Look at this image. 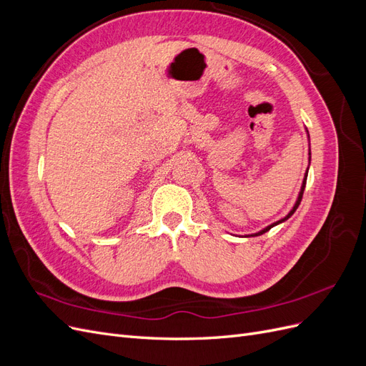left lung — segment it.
Returning <instances> with one entry per match:
<instances>
[{"mask_svg":"<svg viewBox=\"0 0 366 366\" xmlns=\"http://www.w3.org/2000/svg\"><path fill=\"white\" fill-rule=\"evenodd\" d=\"M307 134H308V131H307ZM308 140H310V136H308ZM310 159H312V152H310V149H308V163H310ZM310 166V164H308ZM307 175H308V169L305 171V175H304V180H302V186H301V191H299V194H297V198H296V203L293 204V207H292V210L289 214H287L284 218H281L280 221H276V223H272L270 226H267V227H264L262 230H259V232H257V234H252V235H246V237H259V235H262V234H265V232H269L272 227H274V226H278V224H281V223H284L285 219H289L293 214H295V210L297 209V206L301 204V200H302V195H304V189H305V184H307Z\"/></svg>","mask_w":366,"mask_h":366,"instance_id":"left-lung-1","label":"left lung"}]
</instances>
